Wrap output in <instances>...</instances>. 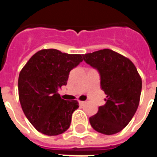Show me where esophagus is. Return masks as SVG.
Instances as JSON below:
<instances>
[{"mask_svg":"<svg viewBox=\"0 0 157 157\" xmlns=\"http://www.w3.org/2000/svg\"><path fill=\"white\" fill-rule=\"evenodd\" d=\"M86 101H79V104L80 105H84L86 104Z\"/></svg>","mask_w":157,"mask_h":157,"instance_id":"1","label":"esophagus"}]
</instances>
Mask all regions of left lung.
Segmentation results:
<instances>
[{
    "label": "left lung",
    "instance_id": "left-lung-1",
    "mask_svg": "<svg viewBox=\"0 0 157 157\" xmlns=\"http://www.w3.org/2000/svg\"><path fill=\"white\" fill-rule=\"evenodd\" d=\"M83 59L98 70L101 89L107 94L106 103L90 117V123L101 134H117L129 124L139 107L141 77L129 59L109 49L84 54Z\"/></svg>",
    "mask_w": 157,
    "mask_h": 157
}]
</instances>
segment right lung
<instances>
[{
  "mask_svg": "<svg viewBox=\"0 0 157 157\" xmlns=\"http://www.w3.org/2000/svg\"><path fill=\"white\" fill-rule=\"evenodd\" d=\"M82 61L81 54L41 50L21 70L18 81L21 107L31 124L41 134L59 135L70 126L78 102L62 99L58 90L66 86L69 72Z\"/></svg>",
  "mask_w": 157,
  "mask_h": 157,
  "instance_id": "1",
  "label": "right lung"
}]
</instances>
